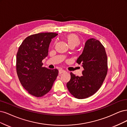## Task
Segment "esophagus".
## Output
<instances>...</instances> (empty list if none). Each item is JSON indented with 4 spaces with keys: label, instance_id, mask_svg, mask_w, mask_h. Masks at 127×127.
I'll list each match as a JSON object with an SVG mask.
<instances>
[{
    "label": "esophagus",
    "instance_id": "esophagus-1",
    "mask_svg": "<svg viewBox=\"0 0 127 127\" xmlns=\"http://www.w3.org/2000/svg\"><path fill=\"white\" fill-rule=\"evenodd\" d=\"M65 72H66V71H65V70H63V69H60L59 71V74H62V73H65Z\"/></svg>",
    "mask_w": 127,
    "mask_h": 127
}]
</instances>
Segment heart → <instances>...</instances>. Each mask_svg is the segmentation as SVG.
<instances>
[{
	"label": "heart",
	"mask_w": 127,
	"mask_h": 127,
	"mask_svg": "<svg viewBox=\"0 0 127 127\" xmlns=\"http://www.w3.org/2000/svg\"><path fill=\"white\" fill-rule=\"evenodd\" d=\"M65 38H66V42L69 47H75L79 45L80 43V39L79 36L74 34H71L67 35Z\"/></svg>",
	"instance_id": "b5f03b06"
}]
</instances>
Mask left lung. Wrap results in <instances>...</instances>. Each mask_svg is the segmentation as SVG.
<instances>
[{
  "instance_id": "8db88e82",
  "label": "left lung",
  "mask_w": 127,
  "mask_h": 127,
  "mask_svg": "<svg viewBox=\"0 0 127 127\" xmlns=\"http://www.w3.org/2000/svg\"><path fill=\"white\" fill-rule=\"evenodd\" d=\"M76 62L82 64L84 68L83 75L75 76L71 72V79L66 86L75 97L85 99L98 91L107 75L108 60L104 46L99 40L89 39Z\"/></svg>"
}]
</instances>
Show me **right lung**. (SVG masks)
<instances>
[{
	"instance_id": "right-lung-1",
	"label": "right lung",
	"mask_w": 127,
	"mask_h": 127,
	"mask_svg": "<svg viewBox=\"0 0 127 127\" xmlns=\"http://www.w3.org/2000/svg\"><path fill=\"white\" fill-rule=\"evenodd\" d=\"M58 34L41 32L28 36L19 47L16 71L20 83L31 95L41 97L51 90L59 74L57 69L42 67L52 39Z\"/></svg>"
}]
</instances>
